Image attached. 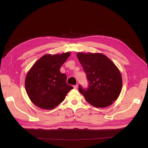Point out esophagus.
Instances as JSON below:
<instances>
[{"label":"esophagus","mask_w":148,"mask_h":148,"mask_svg":"<svg viewBox=\"0 0 148 148\" xmlns=\"http://www.w3.org/2000/svg\"><path fill=\"white\" fill-rule=\"evenodd\" d=\"M74 89H77V88H78V84H77V85L74 86Z\"/></svg>","instance_id":"obj_1"}]
</instances>
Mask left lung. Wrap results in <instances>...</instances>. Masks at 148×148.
Returning <instances> with one entry per match:
<instances>
[{
  "label": "left lung",
  "mask_w": 148,
  "mask_h": 148,
  "mask_svg": "<svg viewBox=\"0 0 148 148\" xmlns=\"http://www.w3.org/2000/svg\"><path fill=\"white\" fill-rule=\"evenodd\" d=\"M77 56L87 75V89L79 86L86 101L96 108H105L117 99L122 90L121 73L114 63L101 53H81Z\"/></svg>",
  "instance_id": "8db88e82"
}]
</instances>
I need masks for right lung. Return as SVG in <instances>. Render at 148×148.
<instances>
[{"label": "right lung", "mask_w": 148, "mask_h": 148, "mask_svg": "<svg viewBox=\"0 0 148 148\" xmlns=\"http://www.w3.org/2000/svg\"><path fill=\"white\" fill-rule=\"evenodd\" d=\"M70 52L46 54L39 58L25 78V88L30 101L40 108L53 110L64 100L73 87L67 83V76L60 72Z\"/></svg>", "instance_id": "add662e5"}]
</instances>
